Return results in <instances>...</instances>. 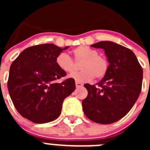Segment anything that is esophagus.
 Returning <instances> with one entry per match:
<instances>
[{
  "label": "esophagus",
  "mask_w": 150,
  "mask_h": 150,
  "mask_svg": "<svg viewBox=\"0 0 150 150\" xmlns=\"http://www.w3.org/2000/svg\"><path fill=\"white\" fill-rule=\"evenodd\" d=\"M76 88H80V87H83V83H79V82H77V81H76Z\"/></svg>",
  "instance_id": "obj_1"
}]
</instances>
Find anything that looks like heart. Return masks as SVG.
Masks as SVG:
<instances>
[{
	"mask_svg": "<svg viewBox=\"0 0 150 150\" xmlns=\"http://www.w3.org/2000/svg\"><path fill=\"white\" fill-rule=\"evenodd\" d=\"M74 60L83 62L80 64L81 71L74 72L70 75L71 78L79 83L91 81L94 77L100 79L104 77L108 71V62L104 57L99 55L98 52L86 46H80L73 50ZM55 63L64 73H71L76 69L74 61L65 52L57 55Z\"/></svg>",
	"mask_w": 150,
	"mask_h": 150,
	"instance_id": "heart-1",
	"label": "heart"
}]
</instances>
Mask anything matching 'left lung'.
Segmentation results:
<instances>
[{
  "instance_id": "obj_1",
  "label": "left lung",
  "mask_w": 150,
  "mask_h": 150,
  "mask_svg": "<svg viewBox=\"0 0 150 150\" xmlns=\"http://www.w3.org/2000/svg\"><path fill=\"white\" fill-rule=\"evenodd\" d=\"M104 50L109 62L107 74L97 86H84L88 95L82 101L85 115L100 124L119 121L132 109L141 91L143 69L129 49L111 41L91 45Z\"/></svg>"
}]
</instances>
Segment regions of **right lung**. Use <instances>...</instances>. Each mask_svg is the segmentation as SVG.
Masks as SVG:
<instances>
[{
	"label": "right lung",
	"mask_w": 150,
	"mask_h": 150,
	"mask_svg": "<svg viewBox=\"0 0 150 150\" xmlns=\"http://www.w3.org/2000/svg\"><path fill=\"white\" fill-rule=\"evenodd\" d=\"M69 46L52 43L37 45L22 51L10 68L7 82L10 96L20 115L34 123H46L59 117L65 98L76 88L73 78L66 76L55 63L57 55Z\"/></svg>",
	"instance_id": "add662e5"
}]
</instances>
